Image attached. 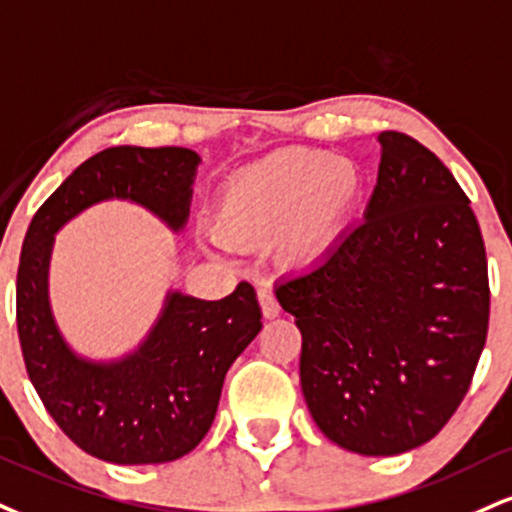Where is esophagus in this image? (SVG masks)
Instances as JSON below:
<instances>
[{"label": "esophagus", "mask_w": 512, "mask_h": 512, "mask_svg": "<svg viewBox=\"0 0 512 512\" xmlns=\"http://www.w3.org/2000/svg\"><path fill=\"white\" fill-rule=\"evenodd\" d=\"M257 298H260V305H262L264 317L274 319V317L281 315L279 300H276V295H274L272 291H269V288H260V291H257Z\"/></svg>", "instance_id": "esophagus-1"}]
</instances>
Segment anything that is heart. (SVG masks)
<instances>
[{
  "label": "heart",
  "mask_w": 512,
  "mask_h": 512,
  "mask_svg": "<svg viewBox=\"0 0 512 512\" xmlns=\"http://www.w3.org/2000/svg\"><path fill=\"white\" fill-rule=\"evenodd\" d=\"M360 193L353 162L319 150H281L245 166L221 186L214 226L229 245L269 243L307 260L346 224Z\"/></svg>",
  "instance_id": "heart-1"
}]
</instances>
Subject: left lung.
<instances>
[{"label":"left lung","instance_id":"1","mask_svg":"<svg viewBox=\"0 0 512 512\" xmlns=\"http://www.w3.org/2000/svg\"><path fill=\"white\" fill-rule=\"evenodd\" d=\"M365 219L276 283L303 334L300 384L326 439L398 455L441 432L489 329L486 250L470 197L410 135H379Z\"/></svg>","mask_w":512,"mask_h":512}]
</instances>
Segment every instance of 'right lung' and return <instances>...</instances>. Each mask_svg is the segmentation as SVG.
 I'll return each instance as SVG.
<instances>
[{"mask_svg":"<svg viewBox=\"0 0 512 512\" xmlns=\"http://www.w3.org/2000/svg\"><path fill=\"white\" fill-rule=\"evenodd\" d=\"M200 157L186 147H109L78 166L30 221L16 276V324L28 377L52 420L95 458L171 463L212 427L224 377L262 329L255 288L221 300L169 291L138 350L114 362L73 353L54 324L47 272L54 233L102 200H131L169 229L188 221Z\"/></svg>","mask_w":512,"mask_h":512,"instance_id":"add662e5","label":"right lung"}]
</instances>
